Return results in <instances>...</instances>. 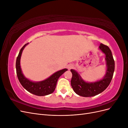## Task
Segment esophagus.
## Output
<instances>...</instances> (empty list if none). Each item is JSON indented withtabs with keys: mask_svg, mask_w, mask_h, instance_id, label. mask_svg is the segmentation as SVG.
<instances>
[{
	"mask_svg": "<svg viewBox=\"0 0 128 128\" xmlns=\"http://www.w3.org/2000/svg\"><path fill=\"white\" fill-rule=\"evenodd\" d=\"M73 67H74V66L72 64H69L67 66V68L69 70H70V69H72Z\"/></svg>",
	"mask_w": 128,
	"mask_h": 128,
	"instance_id": "34e87169",
	"label": "esophagus"
}]
</instances>
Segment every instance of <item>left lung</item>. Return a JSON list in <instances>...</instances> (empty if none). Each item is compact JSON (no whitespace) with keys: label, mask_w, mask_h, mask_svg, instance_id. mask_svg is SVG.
I'll use <instances>...</instances> for the list:
<instances>
[{"label":"left lung","mask_w":128,"mask_h":128,"mask_svg":"<svg viewBox=\"0 0 128 128\" xmlns=\"http://www.w3.org/2000/svg\"><path fill=\"white\" fill-rule=\"evenodd\" d=\"M99 49L106 55L107 70L103 78L94 82H86L84 81L79 74L74 69H71L72 78L71 86L77 94L84 97H89L98 95L103 92L109 86L115 69V62L112 51L107 46L100 44Z\"/></svg>","instance_id":"8db88e82"}]
</instances>
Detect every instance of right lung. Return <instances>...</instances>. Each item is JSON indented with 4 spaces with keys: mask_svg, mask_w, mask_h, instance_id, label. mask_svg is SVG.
Wrapping results in <instances>:
<instances>
[{
    "mask_svg": "<svg viewBox=\"0 0 128 128\" xmlns=\"http://www.w3.org/2000/svg\"><path fill=\"white\" fill-rule=\"evenodd\" d=\"M28 44V43L26 44L22 48L16 58V70L19 82L26 90L34 95L44 96L51 94L55 90L58 80L59 77L62 75L66 71L68 70V69L65 68L58 71L47 79L40 81V82H34L29 80L23 74L20 66V59L22 53L24 48Z\"/></svg>",
    "mask_w": 128,
    "mask_h": 128,
    "instance_id": "add662e5",
    "label": "right lung"
}]
</instances>
